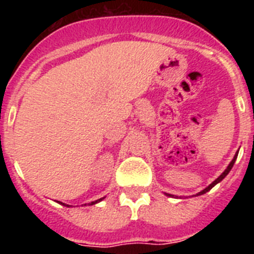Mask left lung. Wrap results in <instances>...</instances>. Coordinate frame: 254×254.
Segmentation results:
<instances>
[{
  "label": "left lung",
  "instance_id": "obj_1",
  "mask_svg": "<svg viewBox=\"0 0 254 254\" xmlns=\"http://www.w3.org/2000/svg\"><path fill=\"white\" fill-rule=\"evenodd\" d=\"M238 152H239V151H237V154L234 155V158H233V160L230 161V164H229V165H228V168H226V169L224 170L223 173H221V176H219V177H217V178L215 179V181L212 182V183H211L210 186H207V187H206L205 190H201V192H198V193H197V194H194V196H201V194H203V193H206V192H208V190H210L211 188H212V187H215V186H216L217 183H220V182L223 181V179L225 178L226 176H228V174H229V172H230V170H232L233 165H234L235 160H237V158H238ZM165 194H167V196H169V197H178V196H174V194H169V193H165Z\"/></svg>",
  "mask_w": 254,
  "mask_h": 254
}]
</instances>
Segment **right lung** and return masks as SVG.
Returning <instances> with one entry per match:
<instances>
[{
	"label": "right lung",
	"instance_id": "obj_1",
	"mask_svg": "<svg viewBox=\"0 0 254 254\" xmlns=\"http://www.w3.org/2000/svg\"><path fill=\"white\" fill-rule=\"evenodd\" d=\"M104 198H105V197H103V198H99V199H96V201H93V202H91V203H89V206H91V205H95V203L100 202V201H103V199H104ZM58 203H61V205L66 206V207H69V205H66V203H64V202H60V201H58ZM84 206H86V203H85Z\"/></svg>",
	"mask_w": 254,
	"mask_h": 254
}]
</instances>
